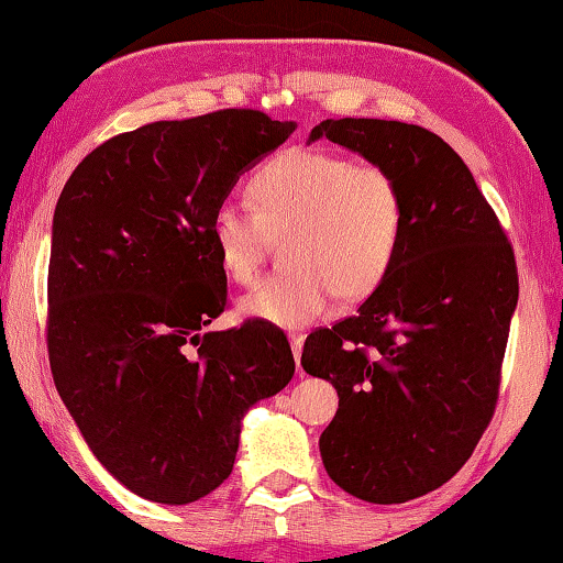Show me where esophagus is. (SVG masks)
Wrapping results in <instances>:
<instances>
[{
	"instance_id": "obj_1",
	"label": "esophagus",
	"mask_w": 563,
	"mask_h": 563,
	"mask_svg": "<svg viewBox=\"0 0 563 563\" xmlns=\"http://www.w3.org/2000/svg\"><path fill=\"white\" fill-rule=\"evenodd\" d=\"M290 346H292V356H296V362H300V351H303V343H306V333H300V331H292L290 335ZM298 372L303 374V368L298 366Z\"/></svg>"
}]
</instances>
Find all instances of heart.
<instances>
[{"instance_id":"heart-1","label":"heart","mask_w":563,"mask_h":563,"mask_svg":"<svg viewBox=\"0 0 563 563\" xmlns=\"http://www.w3.org/2000/svg\"><path fill=\"white\" fill-rule=\"evenodd\" d=\"M250 205L224 201L212 245L224 275L253 285L275 242L285 267L242 298V310L278 325H308L333 298L364 300L389 278L405 238L397 176L376 162L321 148H288L247 179Z\"/></svg>"}]
</instances>
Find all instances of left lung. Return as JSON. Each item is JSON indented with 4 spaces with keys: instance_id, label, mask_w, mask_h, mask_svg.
I'll list each match as a JSON object with an SVG mask.
<instances>
[{
    "instance_id": "8db88e82",
    "label": "left lung",
    "mask_w": 563,
    "mask_h": 563,
    "mask_svg": "<svg viewBox=\"0 0 563 563\" xmlns=\"http://www.w3.org/2000/svg\"><path fill=\"white\" fill-rule=\"evenodd\" d=\"M387 166L407 205L389 278L354 316L306 339L300 364L339 391L321 457L351 496L415 500L467 463L496 412L518 303L514 245L438 133L339 119L310 131Z\"/></svg>"
}]
</instances>
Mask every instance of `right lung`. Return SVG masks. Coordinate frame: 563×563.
Wrapping results in <instances>:
<instances>
[{"mask_svg": "<svg viewBox=\"0 0 563 563\" xmlns=\"http://www.w3.org/2000/svg\"><path fill=\"white\" fill-rule=\"evenodd\" d=\"M292 131L253 108L146 123L90 151L57 199L49 368L88 448L141 498L220 488L242 417L296 374L278 325L205 333L228 308L214 209Z\"/></svg>", "mask_w": 563, "mask_h": 563, "instance_id": "1", "label": "right lung"}]
</instances>
